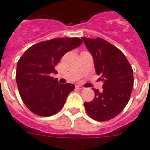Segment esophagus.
Here are the masks:
<instances>
[{
  "instance_id": "1",
  "label": "esophagus",
  "mask_w": 150,
  "mask_h": 150,
  "mask_svg": "<svg viewBox=\"0 0 150 150\" xmlns=\"http://www.w3.org/2000/svg\"><path fill=\"white\" fill-rule=\"evenodd\" d=\"M76 88L78 89H84V87L81 86V85H76Z\"/></svg>"
}]
</instances>
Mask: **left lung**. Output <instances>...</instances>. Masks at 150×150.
I'll use <instances>...</instances> for the list:
<instances>
[{
    "label": "left lung",
    "instance_id": "obj_1",
    "mask_svg": "<svg viewBox=\"0 0 150 150\" xmlns=\"http://www.w3.org/2000/svg\"><path fill=\"white\" fill-rule=\"evenodd\" d=\"M81 39L92 55L97 75L104 81L101 92L92 88L95 98L85 102V108L94 120L107 121L120 114L130 98L133 69L124 54L106 40L100 37Z\"/></svg>",
    "mask_w": 150,
    "mask_h": 150
}]
</instances>
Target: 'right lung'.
Instances as JSON below:
<instances>
[{"instance_id": "obj_1", "label": "right lung", "mask_w": 150, "mask_h": 150, "mask_svg": "<svg viewBox=\"0 0 150 150\" xmlns=\"http://www.w3.org/2000/svg\"><path fill=\"white\" fill-rule=\"evenodd\" d=\"M82 43L81 39L58 38L30 46L17 62L16 81L19 93L27 108L41 117L59 111L75 85H61L51 73L67 52Z\"/></svg>"}]
</instances>
